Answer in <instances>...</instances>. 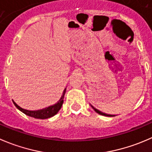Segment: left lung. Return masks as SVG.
I'll use <instances>...</instances> for the list:
<instances>
[{
  "label": "left lung",
  "instance_id": "left-lung-1",
  "mask_svg": "<svg viewBox=\"0 0 152 152\" xmlns=\"http://www.w3.org/2000/svg\"><path fill=\"white\" fill-rule=\"evenodd\" d=\"M91 107H92L93 108H94V110H95V111L96 112V113H99V114H101V115H103V116H107V117H113V115H110V114H107V113H102V112L99 111V110H97V109H96L95 107H93L92 105H91Z\"/></svg>",
  "mask_w": 152,
  "mask_h": 152
}]
</instances>
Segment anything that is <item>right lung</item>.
<instances>
[{
    "instance_id": "obj_1",
    "label": "right lung",
    "mask_w": 152,
    "mask_h": 152,
    "mask_svg": "<svg viewBox=\"0 0 152 152\" xmlns=\"http://www.w3.org/2000/svg\"><path fill=\"white\" fill-rule=\"evenodd\" d=\"M66 90H64V93H63V95L61 96V98L60 99L59 101L56 103V104L53 106H50V107H46L45 109H42V110H25V109L21 108L20 107H19L17 104H16L15 102H13L14 104L15 105V107L18 109L20 110V111L23 112V113H25L26 115L29 116L31 117H34V118L36 119H48L50 117H53L54 115H56L57 113L58 112V110L61 109V106H62L63 102H64V94H65Z\"/></svg>"
}]
</instances>
